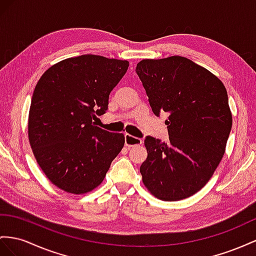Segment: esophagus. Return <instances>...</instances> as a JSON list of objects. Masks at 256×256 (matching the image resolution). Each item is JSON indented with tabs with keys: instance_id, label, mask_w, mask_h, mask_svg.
Returning <instances> with one entry per match:
<instances>
[{
	"instance_id": "34e87169",
	"label": "esophagus",
	"mask_w": 256,
	"mask_h": 256,
	"mask_svg": "<svg viewBox=\"0 0 256 256\" xmlns=\"http://www.w3.org/2000/svg\"><path fill=\"white\" fill-rule=\"evenodd\" d=\"M126 147H136V146H140L142 144V140L138 137H134L130 134H126Z\"/></svg>"
}]
</instances>
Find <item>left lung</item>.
Listing matches in <instances>:
<instances>
[{
	"label": "left lung",
	"instance_id": "8db88e82",
	"mask_svg": "<svg viewBox=\"0 0 256 256\" xmlns=\"http://www.w3.org/2000/svg\"><path fill=\"white\" fill-rule=\"evenodd\" d=\"M135 70L154 114H170L168 142L145 140L142 182L160 200L186 199L206 185L225 154L232 126L226 88L212 72L182 56L142 60Z\"/></svg>",
	"mask_w": 256,
	"mask_h": 256
}]
</instances>
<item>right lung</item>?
Here are the masks:
<instances>
[{
    "label": "right lung",
    "mask_w": 256,
    "mask_h": 256,
    "mask_svg": "<svg viewBox=\"0 0 256 256\" xmlns=\"http://www.w3.org/2000/svg\"><path fill=\"white\" fill-rule=\"evenodd\" d=\"M128 68V60L88 54L53 64L38 81L29 142L43 173L62 190H94L122 150L124 135L98 128L93 120L106 112L110 92Z\"/></svg>",
    "instance_id": "add662e5"
}]
</instances>
